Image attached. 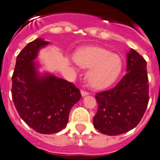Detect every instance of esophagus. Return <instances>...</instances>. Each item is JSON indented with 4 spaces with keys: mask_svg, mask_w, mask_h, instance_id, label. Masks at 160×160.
<instances>
[{
    "mask_svg": "<svg viewBox=\"0 0 160 160\" xmlns=\"http://www.w3.org/2000/svg\"><path fill=\"white\" fill-rule=\"evenodd\" d=\"M80 93H81V95L83 96V97H84V96L88 95V94H89V93L88 92V91H83V90H82L81 91H80Z\"/></svg>",
    "mask_w": 160,
    "mask_h": 160,
    "instance_id": "esophagus-1",
    "label": "esophagus"
}]
</instances>
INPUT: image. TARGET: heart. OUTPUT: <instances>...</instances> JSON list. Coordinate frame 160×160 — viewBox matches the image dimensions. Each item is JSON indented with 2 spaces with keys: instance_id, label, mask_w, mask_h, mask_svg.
Masks as SVG:
<instances>
[{
  "instance_id": "b5f03b06",
  "label": "heart",
  "mask_w": 160,
  "mask_h": 160,
  "mask_svg": "<svg viewBox=\"0 0 160 160\" xmlns=\"http://www.w3.org/2000/svg\"><path fill=\"white\" fill-rule=\"evenodd\" d=\"M74 60L80 67L89 68L87 80L94 89L109 87L117 80L123 69L121 57L102 48L80 49L74 55Z\"/></svg>"
}]
</instances>
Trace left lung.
I'll return each mask as SVG.
<instances>
[{
    "label": "left lung",
    "instance_id": "left-lung-1",
    "mask_svg": "<svg viewBox=\"0 0 160 160\" xmlns=\"http://www.w3.org/2000/svg\"><path fill=\"white\" fill-rule=\"evenodd\" d=\"M127 73L115 88L97 93L98 107L94 127L116 136L135 128L143 117L148 100V79L145 58L134 49L127 54Z\"/></svg>",
    "mask_w": 160,
    "mask_h": 160
}]
</instances>
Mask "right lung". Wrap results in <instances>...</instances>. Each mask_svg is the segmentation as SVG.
I'll return each instance as SVG.
<instances>
[{"label": "right lung", "mask_w": 160, "mask_h": 160, "mask_svg": "<svg viewBox=\"0 0 160 160\" xmlns=\"http://www.w3.org/2000/svg\"><path fill=\"white\" fill-rule=\"evenodd\" d=\"M48 44L41 38L29 43L17 56L12 75V100L18 115L28 126L43 134L64 129L71 108L81 98L72 83L37 71L34 60L40 49Z\"/></svg>", "instance_id": "1"}]
</instances>
